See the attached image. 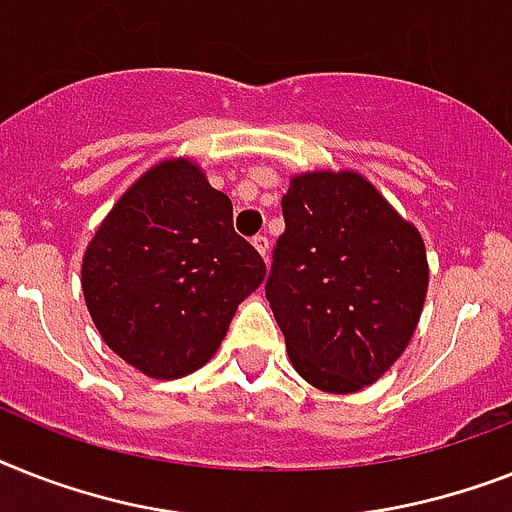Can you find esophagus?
I'll return each instance as SVG.
<instances>
[{"label":"esophagus","mask_w":512,"mask_h":512,"mask_svg":"<svg viewBox=\"0 0 512 512\" xmlns=\"http://www.w3.org/2000/svg\"><path fill=\"white\" fill-rule=\"evenodd\" d=\"M252 244H255V249L257 252H260V255L265 257V260H268V236H263V234H257L255 239H252Z\"/></svg>","instance_id":"1"}]
</instances>
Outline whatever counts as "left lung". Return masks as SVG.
Here are the masks:
<instances>
[{"mask_svg":"<svg viewBox=\"0 0 512 512\" xmlns=\"http://www.w3.org/2000/svg\"><path fill=\"white\" fill-rule=\"evenodd\" d=\"M265 297L297 373L323 392L373 384L421 318V234L357 173H305L281 197Z\"/></svg>","mask_w":512,"mask_h":512,"instance_id":"1","label":"left lung"}]
</instances>
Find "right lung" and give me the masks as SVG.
<instances>
[{
    "instance_id": "obj_1",
    "label": "right lung",
    "mask_w": 512,
    "mask_h": 512,
    "mask_svg": "<svg viewBox=\"0 0 512 512\" xmlns=\"http://www.w3.org/2000/svg\"><path fill=\"white\" fill-rule=\"evenodd\" d=\"M265 263L234 231V207L189 160H168L118 199L83 255L94 326L152 378H181L215 355Z\"/></svg>"
}]
</instances>
